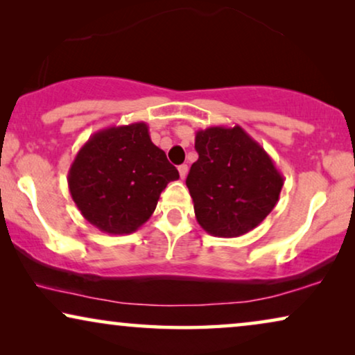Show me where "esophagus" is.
Here are the masks:
<instances>
[{
    "mask_svg": "<svg viewBox=\"0 0 355 355\" xmlns=\"http://www.w3.org/2000/svg\"><path fill=\"white\" fill-rule=\"evenodd\" d=\"M178 169H179V176H181V179H186L187 173H189V166H187V164H181V166H179Z\"/></svg>",
    "mask_w": 355,
    "mask_h": 355,
    "instance_id": "34e87169",
    "label": "esophagus"
}]
</instances>
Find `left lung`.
<instances>
[{"label":"left lung","mask_w":355,"mask_h":355,"mask_svg":"<svg viewBox=\"0 0 355 355\" xmlns=\"http://www.w3.org/2000/svg\"><path fill=\"white\" fill-rule=\"evenodd\" d=\"M196 150L186 184L198 225L216 237H239L259 226L284 184L265 148L236 124L197 130Z\"/></svg>","instance_id":"obj_1"}]
</instances>
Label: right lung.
<instances>
[{"mask_svg":"<svg viewBox=\"0 0 355 355\" xmlns=\"http://www.w3.org/2000/svg\"><path fill=\"white\" fill-rule=\"evenodd\" d=\"M176 179L178 169L140 121L90 135L71 164L67 186L90 225L106 234H130L152 216L159 193Z\"/></svg>","mask_w":355,"mask_h":355,"instance_id":"right-lung-1","label":"right lung"}]
</instances>
